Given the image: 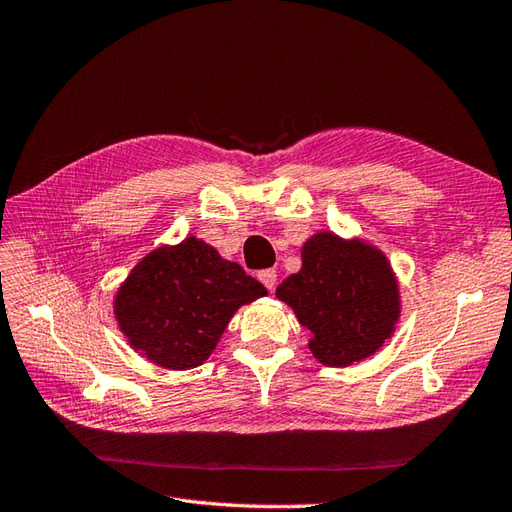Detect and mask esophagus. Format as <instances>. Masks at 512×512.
Returning <instances> with one entry per match:
<instances>
[{
  "instance_id": "34e87169",
  "label": "esophagus",
  "mask_w": 512,
  "mask_h": 512,
  "mask_svg": "<svg viewBox=\"0 0 512 512\" xmlns=\"http://www.w3.org/2000/svg\"><path fill=\"white\" fill-rule=\"evenodd\" d=\"M259 281L266 285L268 290H275L277 288V270L275 268H266L259 272Z\"/></svg>"
}]
</instances>
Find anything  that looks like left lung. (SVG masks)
Wrapping results in <instances>:
<instances>
[{
  "label": "left lung",
  "mask_w": 512,
  "mask_h": 512,
  "mask_svg": "<svg viewBox=\"0 0 512 512\" xmlns=\"http://www.w3.org/2000/svg\"><path fill=\"white\" fill-rule=\"evenodd\" d=\"M303 268L277 288L299 323L314 334L310 349L327 366L373 355L399 318V290L388 259L364 242L318 233L303 246Z\"/></svg>",
  "instance_id": "1"
}]
</instances>
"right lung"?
Instances as JSON below:
<instances>
[{
	"label": "right lung",
	"mask_w": 512,
	"mask_h": 512,
	"mask_svg": "<svg viewBox=\"0 0 512 512\" xmlns=\"http://www.w3.org/2000/svg\"><path fill=\"white\" fill-rule=\"evenodd\" d=\"M266 294L240 264L187 237L144 257L117 292L115 316L128 342L170 371L200 366L237 307Z\"/></svg>",
	"instance_id": "add662e5"
}]
</instances>
